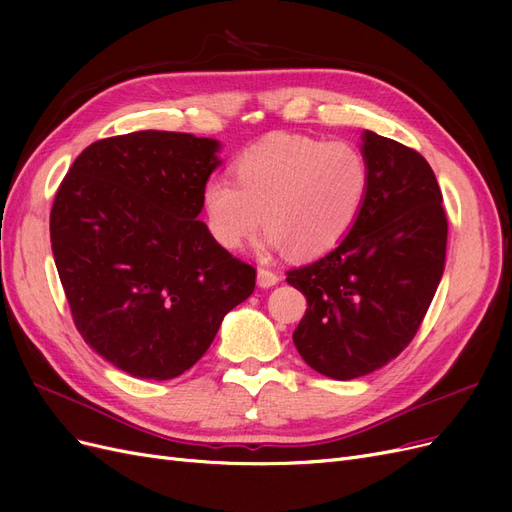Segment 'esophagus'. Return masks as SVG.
Segmentation results:
<instances>
[{
  "mask_svg": "<svg viewBox=\"0 0 512 512\" xmlns=\"http://www.w3.org/2000/svg\"><path fill=\"white\" fill-rule=\"evenodd\" d=\"M277 282H280V275H277L275 271L265 269V267L258 269V286H260V288H271V286H275Z\"/></svg>",
  "mask_w": 512,
  "mask_h": 512,
  "instance_id": "1",
  "label": "esophagus"
}]
</instances>
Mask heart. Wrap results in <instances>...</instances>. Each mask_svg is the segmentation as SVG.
I'll list each match as a JSON object with an SVG mask.
<instances>
[{"instance_id":"heart-1","label":"heart","mask_w":512,"mask_h":512,"mask_svg":"<svg viewBox=\"0 0 512 512\" xmlns=\"http://www.w3.org/2000/svg\"><path fill=\"white\" fill-rule=\"evenodd\" d=\"M371 181L365 151L348 141L275 134L245 149L235 181L213 177L205 185L211 235L239 250L269 228V250L320 256L342 241L359 218Z\"/></svg>"}]
</instances>
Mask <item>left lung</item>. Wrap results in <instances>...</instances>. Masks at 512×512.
<instances>
[{"mask_svg": "<svg viewBox=\"0 0 512 512\" xmlns=\"http://www.w3.org/2000/svg\"><path fill=\"white\" fill-rule=\"evenodd\" d=\"M363 151L371 181L359 218L335 250L286 273L307 299L294 346L335 380L367 376L399 356L444 273L448 222L431 166L369 130Z\"/></svg>", "mask_w": 512, "mask_h": 512, "instance_id": "obj_1", "label": "left lung"}]
</instances>
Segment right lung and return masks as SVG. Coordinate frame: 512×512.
I'll return each mask as SVG.
<instances>
[{
  "label": "right lung",
  "mask_w": 512,
  "mask_h": 512,
  "mask_svg": "<svg viewBox=\"0 0 512 512\" xmlns=\"http://www.w3.org/2000/svg\"><path fill=\"white\" fill-rule=\"evenodd\" d=\"M220 143L143 130L91 143L51 209V247L74 327L134 378L170 380L254 292L256 269L198 213Z\"/></svg>",
  "instance_id": "1"
}]
</instances>
